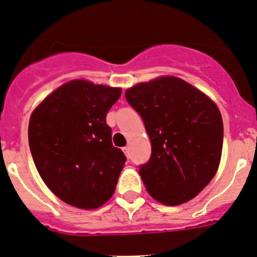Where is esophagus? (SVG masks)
Returning a JSON list of instances; mask_svg holds the SVG:
<instances>
[{
  "label": "esophagus",
  "instance_id": "esophagus-1",
  "mask_svg": "<svg viewBox=\"0 0 257 257\" xmlns=\"http://www.w3.org/2000/svg\"><path fill=\"white\" fill-rule=\"evenodd\" d=\"M123 152H124V154H125L126 157L129 158V147H124L123 148Z\"/></svg>",
  "mask_w": 257,
  "mask_h": 257
}]
</instances>
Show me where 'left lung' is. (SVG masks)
Segmentation results:
<instances>
[{"label": "left lung", "instance_id": "8db88e82", "mask_svg": "<svg viewBox=\"0 0 257 257\" xmlns=\"http://www.w3.org/2000/svg\"><path fill=\"white\" fill-rule=\"evenodd\" d=\"M125 99L143 119L152 143L150 159L139 165L148 193L165 205L195 198L219 168L224 139L219 108L175 77L137 84Z\"/></svg>", "mask_w": 257, "mask_h": 257}]
</instances>
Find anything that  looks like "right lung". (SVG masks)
<instances>
[{
  "mask_svg": "<svg viewBox=\"0 0 257 257\" xmlns=\"http://www.w3.org/2000/svg\"><path fill=\"white\" fill-rule=\"evenodd\" d=\"M120 88L72 80L35 109L28 142L46 185L64 203L95 209L115 190L125 155L113 147L107 113Z\"/></svg>",
  "mask_w": 257,
  "mask_h": 257,
  "instance_id": "right-lung-1",
  "label": "right lung"
}]
</instances>
